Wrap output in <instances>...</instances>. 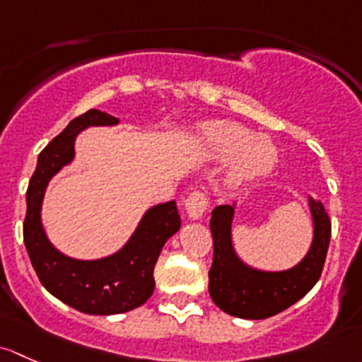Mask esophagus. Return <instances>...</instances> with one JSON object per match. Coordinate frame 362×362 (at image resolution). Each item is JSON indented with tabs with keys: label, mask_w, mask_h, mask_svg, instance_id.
I'll return each mask as SVG.
<instances>
[{
	"label": "esophagus",
	"mask_w": 362,
	"mask_h": 362,
	"mask_svg": "<svg viewBox=\"0 0 362 362\" xmlns=\"http://www.w3.org/2000/svg\"><path fill=\"white\" fill-rule=\"evenodd\" d=\"M209 206L207 195L204 192L189 193L188 199L185 200V211L192 219H200L206 214Z\"/></svg>",
	"instance_id": "obj_1"
}]
</instances>
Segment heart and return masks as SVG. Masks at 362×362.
I'll return each mask as SVG.
<instances>
[{
	"mask_svg": "<svg viewBox=\"0 0 362 362\" xmlns=\"http://www.w3.org/2000/svg\"><path fill=\"white\" fill-rule=\"evenodd\" d=\"M195 146L209 158H232L230 180L240 182L270 173L277 163V150L267 139H256L252 130L235 122H211L195 136Z\"/></svg>",
	"mask_w": 362,
	"mask_h": 362,
	"instance_id": "1",
	"label": "heart"
}]
</instances>
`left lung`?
I'll list each match as a JSON object with an SVG mask.
<instances>
[{
    "mask_svg": "<svg viewBox=\"0 0 362 362\" xmlns=\"http://www.w3.org/2000/svg\"><path fill=\"white\" fill-rule=\"evenodd\" d=\"M314 216V242L303 262L286 272H259L245 267L232 247V206L212 211V264L209 294L226 314L242 319L277 315L310 291L322 274L331 238V219L319 200L310 199Z\"/></svg>",
    "mask_w": 362,
    "mask_h": 362,
    "instance_id": "1",
    "label": "left lung"
}]
</instances>
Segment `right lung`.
Here are the masks:
<instances>
[{
    "label": "right lung",
    "instance_id": "add662e5",
    "mask_svg": "<svg viewBox=\"0 0 362 362\" xmlns=\"http://www.w3.org/2000/svg\"><path fill=\"white\" fill-rule=\"evenodd\" d=\"M118 118L88 110L50 141L38 156L28 186L24 244L40 282L69 307L92 315H111L141 307L153 294V270L163 244L180 230L181 219L174 200L144 214L136 233L117 255L95 262H78L61 255L43 232L40 211L48 181L74 156V137L90 125H115Z\"/></svg>",
    "mask_w": 362,
    "mask_h": 362
}]
</instances>
